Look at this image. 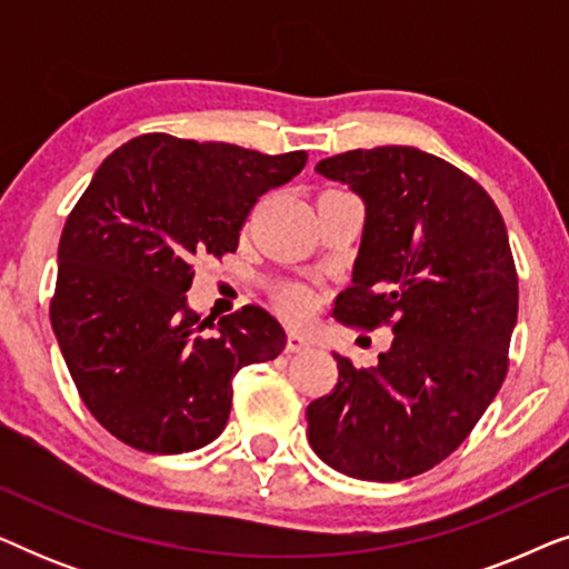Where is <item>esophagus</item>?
<instances>
[{
	"mask_svg": "<svg viewBox=\"0 0 569 569\" xmlns=\"http://www.w3.org/2000/svg\"><path fill=\"white\" fill-rule=\"evenodd\" d=\"M310 341L302 337L300 331H290L287 333V352H302V349H308Z\"/></svg>",
	"mask_w": 569,
	"mask_h": 569,
	"instance_id": "esophagus-1",
	"label": "esophagus"
}]
</instances>
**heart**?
I'll list each match as a JSON object with an SVG mask.
<instances>
[{
	"mask_svg": "<svg viewBox=\"0 0 569 569\" xmlns=\"http://www.w3.org/2000/svg\"><path fill=\"white\" fill-rule=\"evenodd\" d=\"M279 302L290 316H302L313 308V295H310L308 287L302 284H287L282 292H279Z\"/></svg>",
	"mask_w": 569,
	"mask_h": 569,
	"instance_id": "heart-1",
	"label": "heart"
}]
</instances>
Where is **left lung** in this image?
Masks as SVG:
<instances>
[{"label":"left lung","instance_id":"obj_1","mask_svg":"<svg viewBox=\"0 0 569 569\" xmlns=\"http://www.w3.org/2000/svg\"><path fill=\"white\" fill-rule=\"evenodd\" d=\"M316 170L365 201L341 323L391 326L376 368L333 355L339 380L308 403L323 463L365 481L430 471L469 438L508 376L518 274L492 197L442 158L388 144L326 158Z\"/></svg>","mask_w":569,"mask_h":569}]
</instances>
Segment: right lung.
<instances>
[{
	"instance_id": "1",
	"label": "right lung",
	"mask_w": 569,
	"mask_h": 569,
	"mask_svg": "<svg viewBox=\"0 0 569 569\" xmlns=\"http://www.w3.org/2000/svg\"><path fill=\"white\" fill-rule=\"evenodd\" d=\"M308 154L142 134L108 154L67 217L51 326L77 391L113 438L186 453L224 430L232 378L284 349L263 308L209 323L186 306L193 259L236 253L261 193ZM214 328V332H209Z\"/></svg>"
}]
</instances>
